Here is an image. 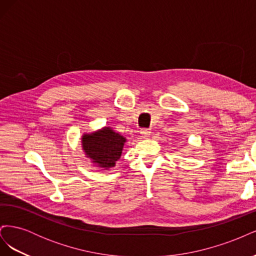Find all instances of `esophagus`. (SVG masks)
Listing matches in <instances>:
<instances>
[{
	"label": "esophagus",
	"mask_w": 256,
	"mask_h": 256,
	"mask_svg": "<svg viewBox=\"0 0 256 256\" xmlns=\"http://www.w3.org/2000/svg\"><path fill=\"white\" fill-rule=\"evenodd\" d=\"M150 134H152V131H150V129H142L141 130V134H142V136L143 138H148L150 136Z\"/></svg>",
	"instance_id": "34e87169"
}]
</instances>
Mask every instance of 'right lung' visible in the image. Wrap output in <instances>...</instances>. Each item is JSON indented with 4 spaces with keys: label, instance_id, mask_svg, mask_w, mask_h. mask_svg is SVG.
I'll return each mask as SVG.
<instances>
[{
    "label": "right lung",
    "instance_id": "obj_1",
    "mask_svg": "<svg viewBox=\"0 0 256 256\" xmlns=\"http://www.w3.org/2000/svg\"><path fill=\"white\" fill-rule=\"evenodd\" d=\"M125 142V138L115 134L109 127L82 138L83 150L88 156L98 166L106 168L113 166L120 159Z\"/></svg>",
    "mask_w": 256,
    "mask_h": 256
}]
</instances>
